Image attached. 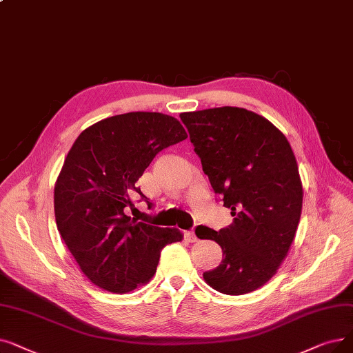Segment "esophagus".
I'll list each match as a JSON object with an SVG mask.
<instances>
[{
  "label": "esophagus",
  "instance_id": "34e87169",
  "mask_svg": "<svg viewBox=\"0 0 353 353\" xmlns=\"http://www.w3.org/2000/svg\"><path fill=\"white\" fill-rule=\"evenodd\" d=\"M185 239L188 241V242H196V235H194V232L193 231H186L185 232Z\"/></svg>",
  "mask_w": 353,
  "mask_h": 353
}]
</instances>
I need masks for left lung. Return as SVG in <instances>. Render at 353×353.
Instances as JSON below:
<instances>
[{"label":"left lung","instance_id":"left-lung-1","mask_svg":"<svg viewBox=\"0 0 353 353\" xmlns=\"http://www.w3.org/2000/svg\"><path fill=\"white\" fill-rule=\"evenodd\" d=\"M180 119L213 192L234 216L219 232L196 228L197 238L223 252L203 279L223 294L251 293L274 277L296 236L303 185L294 152L267 118L236 106L183 112Z\"/></svg>","mask_w":353,"mask_h":353}]
</instances>
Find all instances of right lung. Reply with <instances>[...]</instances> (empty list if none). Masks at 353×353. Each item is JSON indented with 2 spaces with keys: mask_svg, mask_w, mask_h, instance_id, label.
<instances>
[{
  "mask_svg": "<svg viewBox=\"0 0 353 353\" xmlns=\"http://www.w3.org/2000/svg\"><path fill=\"white\" fill-rule=\"evenodd\" d=\"M186 139L176 118L139 111L101 119L73 143L54 183V216L90 283L128 293L152 279L167 243L183 239L179 229L137 222L127 210L134 193L143 196L135 183L157 152Z\"/></svg>",
  "mask_w": 353,
  "mask_h": 353,
  "instance_id": "1",
  "label": "right lung"
}]
</instances>
